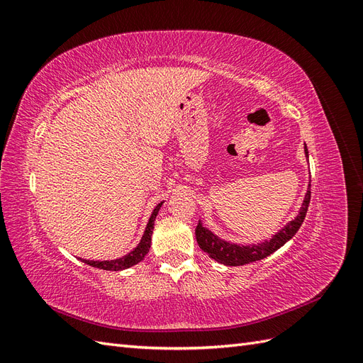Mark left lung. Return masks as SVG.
Listing matches in <instances>:
<instances>
[{
    "mask_svg": "<svg viewBox=\"0 0 363 363\" xmlns=\"http://www.w3.org/2000/svg\"><path fill=\"white\" fill-rule=\"evenodd\" d=\"M304 151H306V156H309L307 155L306 145H304ZM309 203H311V184L304 196V201L298 215H296L295 219H292L288 225H284L277 235H274L269 240H265V242L262 244L238 245V244L225 242V240L215 236L211 230L203 227L201 223H199V225L195 228L196 242H199L200 248L204 252H207L212 259H215L219 263H224L227 267H239V265H245V263L265 259L267 256L272 255L274 251L286 244L288 240L298 232V228L301 227L306 218L307 208H309Z\"/></svg>",
    "mask_w": 363,
    "mask_h": 363,
    "instance_id": "1",
    "label": "left lung"
}]
</instances>
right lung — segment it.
I'll return each mask as SVG.
<instances>
[{
    "label": "right lung",
    "mask_w": 363,
    "mask_h": 363,
    "mask_svg": "<svg viewBox=\"0 0 363 363\" xmlns=\"http://www.w3.org/2000/svg\"><path fill=\"white\" fill-rule=\"evenodd\" d=\"M160 207H162V203H159L155 211H152V213L150 216V221H148L147 228L144 232V236H142L139 245L133 251H130L127 256H123L116 260L100 262V260L82 259V262L87 263V265H91L94 268H100V269H106V271H121V269H127L130 267L136 265V263H139L140 260H144V257L147 256V252L150 251V247H151V235H152V228H155V219L160 211Z\"/></svg>",
    "instance_id": "obj_1"
}]
</instances>
